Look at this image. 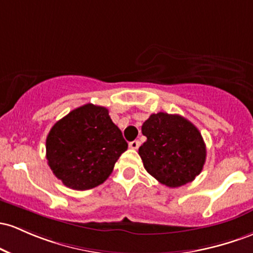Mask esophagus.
I'll return each instance as SVG.
<instances>
[{
	"label": "esophagus",
	"instance_id": "1",
	"mask_svg": "<svg viewBox=\"0 0 253 253\" xmlns=\"http://www.w3.org/2000/svg\"><path fill=\"white\" fill-rule=\"evenodd\" d=\"M129 148L133 149V150L138 149V148H139V141H138V140L131 141V143H129Z\"/></svg>",
	"mask_w": 253,
	"mask_h": 253
}]
</instances>
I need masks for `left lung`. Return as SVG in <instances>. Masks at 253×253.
<instances>
[{
	"label": "left lung",
	"mask_w": 253,
	"mask_h": 253,
	"mask_svg": "<svg viewBox=\"0 0 253 253\" xmlns=\"http://www.w3.org/2000/svg\"><path fill=\"white\" fill-rule=\"evenodd\" d=\"M146 141L139 156L146 171L168 187H180L199 175L207 157L201 132L180 115L157 113L141 126Z\"/></svg>",
	"instance_id": "1"
}]
</instances>
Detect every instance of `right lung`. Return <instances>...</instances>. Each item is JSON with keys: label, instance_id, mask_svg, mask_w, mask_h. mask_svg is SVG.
<instances>
[{"label": "right lung", "instance_id": "1", "mask_svg": "<svg viewBox=\"0 0 253 253\" xmlns=\"http://www.w3.org/2000/svg\"><path fill=\"white\" fill-rule=\"evenodd\" d=\"M127 146L107 108L87 103L51 127L46 160L63 185L84 191L103 184Z\"/></svg>", "mask_w": 253, "mask_h": 253}]
</instances>
